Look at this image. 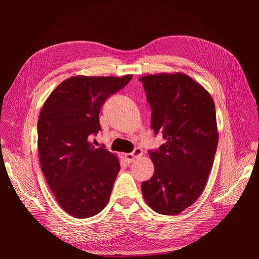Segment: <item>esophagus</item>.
Masks as SVG:
<instances>
[{"instance_id":"34e87169","label":"esophagus","mask_w":259,"mask_h":259,"mask_svg":"<svg viewBox=\"0 0 259 259\" xmlns=\"http://www.w3.org/2000/svg\"><path fill=\"white\" fill-rule=\"evenodd\" d=\"M143 154V150L140 148H135L134 150H133L131 153H126L125 154V159H126V161L128 163L133 162L135 159H137L138 156H140Z\"/></svg>"}]
</instances>
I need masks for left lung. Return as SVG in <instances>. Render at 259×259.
<instances>
[{
  "mask_svg": "<svg viewBox=\"0 0 259 259\" xmlns=\"http://www.w3.org/2000/svg\"><path fill=\"white\" fill-rule=\"evenodd\" d=\"M151 108V128L165 144L149 150L153 176L143 182L148 205L163 215H177L203 192L218 145L213 98L183 73L143 76Z\"/></svg>",
  "mask_w": 259,
  "mask_h": 259,
  "instance_id": "left-lung-1",
  "label": "left lung"
}]
</instances>
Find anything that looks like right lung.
<instances>
[{
    "label": "right lung",
    "instance_id": "obj_1",
    "mask_svg": "<svg viewBox=\"0 0 259 259\" xmlns=\"http://www.w3.org/2000/svg\"><path fill=\"white\" fill-rule=\"evenodd\" d=\"M132 75L74 76L60 83L42 108L37 121L41 168L59 205L75 218L103 210L120 170L115 155L92 135L101 130L105 101L126 86Z\"/></svg>",
    "mask_w": 259,
    "mask_h": 259
}]
</instances>
